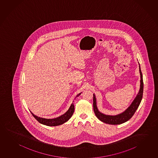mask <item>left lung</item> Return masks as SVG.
<instances>
[{
	"instance_id": "8db88e82",
	"label": "left lung",
	"mask_w": 158,
	"mask_h": 158,
	"mask_svg": "<svg viewBox=\"0 0 158 158\" xmlns=\"http://www.w3.org/2000/svg\"><path fill=\"white\" fill-rule=\"evenodd\" d=\"M139 72L140 75V85L139 91L130 106L123 112L115 115H106L101 113L97 108V100H96L95 94H93V109H94V113L98 118V119H99L100 121L109 124H121L129 120L135 113L136 110L138 108L139 106L140 105L142 100L143 94V88H144L143 75H142L139 63Z\"/></svg>"
}]
</instances>
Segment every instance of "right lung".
Masks as SVG:
<instances>
[{"mask_svg":"<svg viewBox=\"0 0 158 158\" xmlns=\"http://www.w3.org/2000/svg\"><path fill=\"white\" fill-rule=\"evenodd\" d=\"M81 93H80L79 94H78L77 95V97H75V98L77 97H79L81 94ZM31 113L33 115V116L35 118L37 121L42 124L47 125V126H50V127H54V126H58L60 125L64 124V123L67 122L68 120H69V119L72 117L73 114L74 113V105L73 104H72L70 106L69 109L68 110L66 113H65L64 114L61 115V116H59L58 118H54V119H45V118H40L39 116H36L35 115H34L31 111Z\"/></svg>","mask_w":158,"mask_h":158,"instance_id":"1","label":"right lung"}]
</instances>
